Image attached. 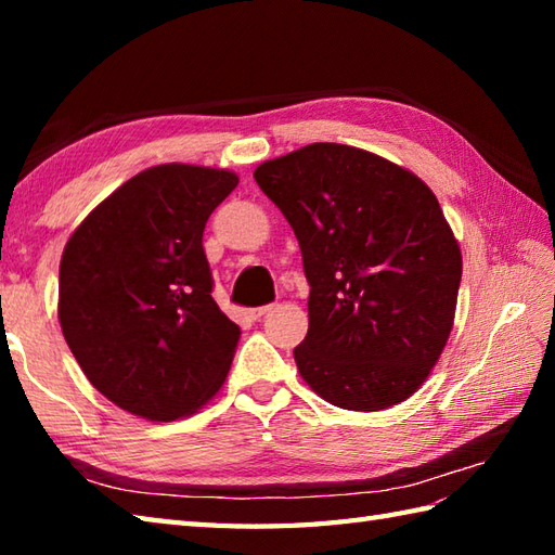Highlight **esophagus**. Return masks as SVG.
I'll use <instances>...</instances> for the list:
<instances>
[{
	"instance_id": "34e87169",
	"label": "esophagus",
	"mask_w": 555,
	"mask_h": 555,
	"mask_svg": "<svg viewBox=\"0 0 555 555\" xmlns=\"http://www.w3.org/2000/svg\"><path fill=\"white\" fill-rule=\"evenodd\" d=\"M271 310H274V305H264V308H255V310H247V317H250L253 322H257V320H262L264 314H269Z\"/></svg>"
}]
</instances>
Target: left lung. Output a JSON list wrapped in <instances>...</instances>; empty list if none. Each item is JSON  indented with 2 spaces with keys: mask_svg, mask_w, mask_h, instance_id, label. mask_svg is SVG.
I'll use <instances>...</instances> for the list:
<instances>
[{
  "mask_svg": "<svg viewBox=\"0 0 555 555\" xmlns=\"http://www.w3.org/2000/svg\"><path fill=\"white\" fill-rule=\"evenodd\" d=\"M296 233L310 326L293 350L317 396L386 410L427 379L451 336L463 255L439 199L367 150L312 143L255 169Z\"/></svg>",
  "mask_w": 555,
  "mask_h": 555,
  "instance_id": "8db88e82",
  "label": "left lung"
}]
</instances>
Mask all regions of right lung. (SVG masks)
Listing matches in <instances>:
<instances>
[{"label":"right lung","instance_id":"right-lung-1","mask_svg":"<svg viewBox=\"0 0 555 555\" xmlns=\"http://www.w3.org/2000/svg\"><path fill=\"white\" fill-rule=\"evenodd\" d=\"M235 185L227 169L159 164L116 188L64 247V338L88 382L131 415H193L227 379L241 328L211 298L203 233Z\"/></svg>","mask_w":555,"mask_h":555}]
</instances>
